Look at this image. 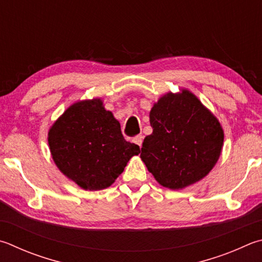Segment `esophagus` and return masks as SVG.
<instances>
[{"mask_svg": "<svg viewBox=\"0 0 262 262\" xmlns=\"http://www.w3.org/2000/svg\"><path fill=\"white\" fill-rule=\"evenodd\" d=\"M134 143H136L140 147H142V143H143V136L142 135H137L136 137H134Z\"/></svg>", "mask_w": 262, "mask_h": 262, "instance_id": "1", "label": "esophagus"}]
</instances>
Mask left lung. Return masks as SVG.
<instances>
[{"label": "left lung", "instance_id": "left-lung-1", "mask_svg": "<svg viewBox=\"0 0 262 262\" xmlns=\"http://www.w3.org/2000/svg\"><path fill=\"white\" fill-rule=\"evenodd\" d=\"M154 132L141 149V159L157 182L183 189L211 172L221 155L223 129L202 102L187 89L167 93L150 111Z\"/></svg>", "mask_w": 262, "mask_h": 262}]
</instances>
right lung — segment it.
<instances>
[{
	"mask_svg": "<svg viewBox=\"0 0 262 262\" xmlns=\"http://www.w3.org/2000/svg\"><path fill=\"white\" fill-rule=\"evenodd\" d=\"M48 143L60 172L90 191L110 187L141 152L123 139L120 123L101 98L72 104L51 126Z\"/></svg>",
	"mask_w": 262,
	"mask_h": 262,
	"instance_id": "1",
	"label": "right lung"
}]
</instances>
